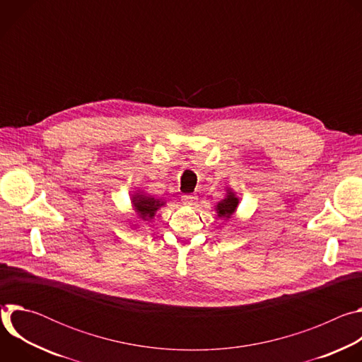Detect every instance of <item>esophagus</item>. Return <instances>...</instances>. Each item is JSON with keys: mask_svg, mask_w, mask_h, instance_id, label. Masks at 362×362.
<instances>
[{"mask_svg": "<svg viewBox=\"0 0 362 362\" xmlns=\"http://www.w3.org/2000/svg\"><path fill=\"white\" fill-rule=\"evenodd\" d=\"M182 202L185 204H187V206H192V204H194L197 202V196L196 194H183L182 196Z\"/></svg>", "mask_w": 362, "mask_h": 362, "instance_id": "obj_1", "label": "esophagus"}]
</instances>
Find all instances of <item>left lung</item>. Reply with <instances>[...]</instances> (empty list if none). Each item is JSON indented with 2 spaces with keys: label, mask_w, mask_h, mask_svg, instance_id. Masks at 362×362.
Returning a JSON list of instances; mask_svg holds the SVG:
<instances>
[{
  "label": "left lung",
  "mask_w": 362,
  "mask_h": 362,
  "mask_svg": "<svg viewBox=\"0 0 362 362\" xmlns=\"http://www.w3.org/2000/svg\"><path fill=\"white\" fill-rule=\"evenodd\" d=\"M236 206H238V197H235V194L229 192L228 197L218 203V216L229 219L233 215Z\"/></svg>",
  "instance_id": "left-lung-1"
}]
</instances>
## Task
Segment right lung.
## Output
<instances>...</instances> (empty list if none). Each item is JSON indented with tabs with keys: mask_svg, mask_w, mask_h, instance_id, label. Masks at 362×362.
Returning <instances> with one entry per match:
<instances>
[{
	"mask_svg": "<svg viewBox=\"0 0 362 362\" xmlns=\"http://www.w3.org/2000/svg\"><path fill=\"white\" fill-rule=\"evenodd\" d=\"M133 204H134V209L139 214V216L143 221L151 219L156 214V211L163 206V202L154 199L151 196H144V194H136L133 196Z\"/></svg>",
	"mask_w": 362,
	"mask_h": 362,
	"instance_id": "1",
	"label": "right lung"
}]
</instances>
